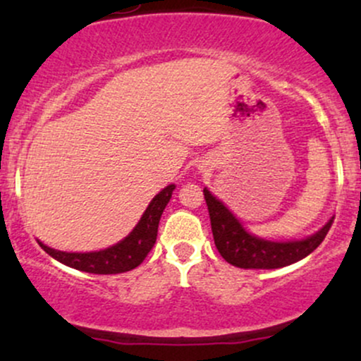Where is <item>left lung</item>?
Returning a JSON list of instances; mask_svg holds the SVG:
<instances>
[{
    "label": "left lung",
    "mask_w": 361,
    "mask_h": 361,
    "mask_svg": "<svg viewBox=\"0 0 361 361\" xmlns=\"http://www.w3.org/2000/svg\"><path fill=\"white\" fill-rule=\"evenodd\" d=\"M205 202L209 207L210 226H212L214 243L227 263L244 270H271L295 263L309 256L324 241L326 234L333 226V219L304 241L271 243L255 238L243 229L238 219L217 200L209 190L204 188Z\"/></svg>",
    "instance_id": "left-lung-1"
}]
</instances>
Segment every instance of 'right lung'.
I'll return each instance as SVG.
<instances>
[{
    "label": "right lung",
    "instance_id": "1",
    "mask_svg": "<svg viewBox=\"0 0 361 361\" xmlns=\"http://www.w3.org/2000/svg\"><path fill=\"white\" fill-rule=\"evenodd\" d=\"M173 190H175V185H169L163 192L157 193L149 204L142 219L135 226V229L123 241L109 247V250L97 252H64L39 243L40 247L54 259L80 271L94 273V275H115V273L134 270L146 259L149 251L154 246L161 215H163L164 207L168 205L169 198H171Z\"/></svg>",
    "mask_w": 361,
    "mask_h": 361
}]
</instances>
